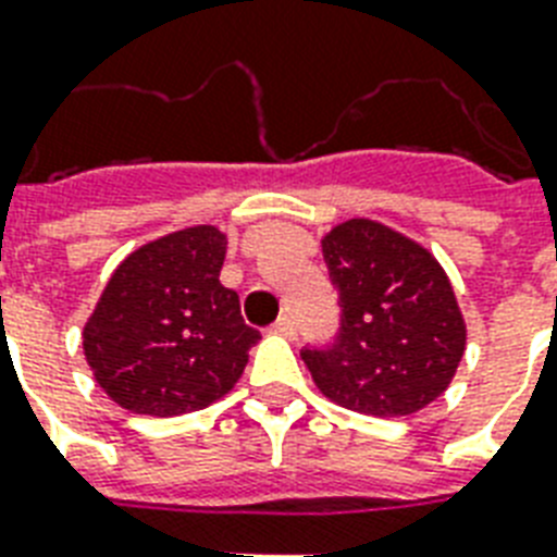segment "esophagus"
I'll use <instances>...</instances> for the list:
<instances>
[{
    "label": "esophagus",
    "mask_w": 557,
    "mask_h": 557,
    "mask_svg": "<svg viewBox=\"0 0 557 557\" xmlns=\"http://www.w3.org/2000/svg\"><path fill=\"white\" fill-rule=\"evenodd\" d=\"M271 332H274V335H283V338H295V332H297L295 318H288V314H283V318H277V321H274Z\"/></svg>",
    "instance_id": "esophagus-1"
}]
</instances>
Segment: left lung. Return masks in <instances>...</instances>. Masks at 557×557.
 <instances>
[{"instance_id": "left-lung-1", "label": "left lung", "mask_w": 557, "mask_h": 557, "mask_svg": "<svg viewBox=\"0 0 557 557\" xmlns=\"http://www.w3.org/2000/svg\"><path fill=\"white\" fill-rule=\"evenodd\" d=\"M338 288L341 332L304 349L323 396L367 416H410L448 389L466 356V318L424 245L375 219H347L321 239Z\"/></svg>"}]
</instances>
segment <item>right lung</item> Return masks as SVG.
Listing matches in <instances>:
<instances>
[{"label": "right lung", "mask_w": 557, "mask_h": 557, "mask_svg": "<svg viewBox=\"0 0 557 557\" xmlns=\"http://www.w3.org/2000/svg\"><path fill=\"white\" fill-rule=\"evenodd\" d=\"M227 236L193 225L135 248L83 326L91 375L115 405L182 416L222 398L260 341L219 283Z\"/></svg>", "instance_id": "obj_1"}]
</instances>
